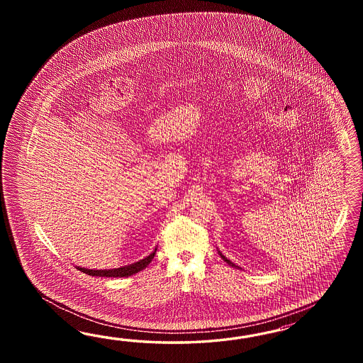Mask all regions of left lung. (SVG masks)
I'll return each mask as SVG.
<instances>
[{"mask_svg":"<svg viewBox=\"0 0 363 363\" xmlns=\"http://www.w3.org/2000/svg\"><path fill=\"white\" fill-rule=\"evenodd\" d=\"M220 257H222V259H223V261H226V262H228V264H231V266H235V264H233V262H230V261H229V259H228V258H226V257H225V255H222V254L220 253Z\"/></svg>","mask_w":363,"mask_h":363,"instance_id":"obj_1","label":"left lung"}]
</instances>
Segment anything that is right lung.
<instances>
[{"label": "right lung", "mask_w": 363, "mask_h": 363, "mask_svg": "<svg viewBox=\"0 0 363 363\" xmlns=\"http://www.w3.org/2000/svg\"><path fill=\"white\" fill-rule=\"evenodd\" d=\"M155 252H157V249L154 250L153 253L147 255L146 258H143L141 261H138L135 264H128V266H122L118 269H110V270H90V269H84V267H77V269L85 274L94 275V277H113V278L114 277H129V275L141 272L147 264H150L154 255H155Z\"/></svg>", "instance_id": "add662e5"}]
</instances>
